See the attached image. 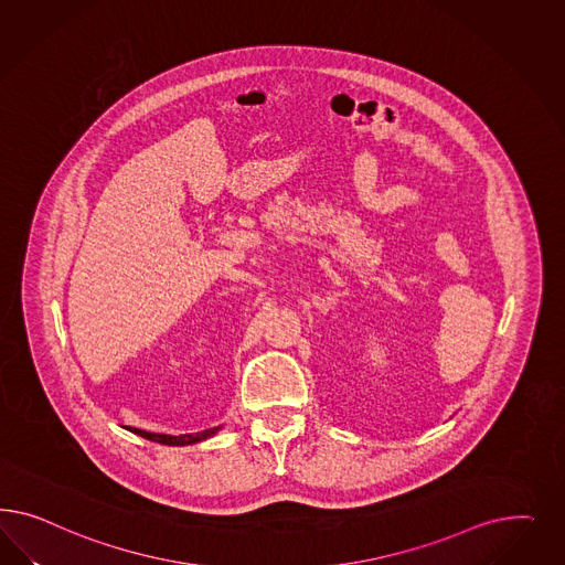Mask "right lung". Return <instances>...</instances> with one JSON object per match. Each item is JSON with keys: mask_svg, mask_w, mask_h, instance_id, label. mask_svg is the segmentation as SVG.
<instances>
[{"mask_svg": "<svg viewBox=\"0 0 565 565\" xmlns=\"http://www.w3.org/2000/svg\"><path fill=\"white\" fill-rule=\"evenodd\" d=\"M220 428V427H217ZM217 428H206L201 433H189V435H161V433H149V430H140V428H132L137 435L154 441V444L163 445H190L196 444V441H203L206 437H211L213 433H217Z\"/></svg>", "mask_w": 565, "mask_h": 565, "instance_id": "obj_1", "label": "right lung"}]
</instances>
